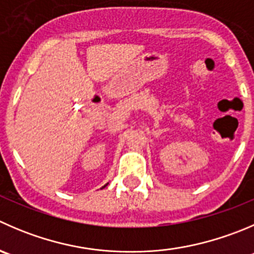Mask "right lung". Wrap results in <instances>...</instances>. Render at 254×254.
Instances as JSON below:
<instances>
[{"label": "right lung", "instance_id": "right-lung-1", "mask_svg": "<svg viewBox=\"0 0 254 254\" xmlns=\"http://www.w3.org/2000/svg\"><path fill=\"white\" fill-rule=\"evenodd\" d=\"M107 185H108V184H107ZM107 185H105V186H107ZM105 186H104V187H105ZM102 189H103V187H102Z\"/></svg>", "mask_w": 254, "mask_h": 254}]
</instances>
